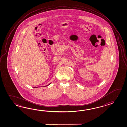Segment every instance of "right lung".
I'll list each match as a JSON object with an SVG mask.
<instances>
[{
  "label": "right lung",
  "instance_id": "obj_1",
  "mask_svg": "<svg viewBox=\"0 0 127 127\" xmlns=\"http://www.w3.org/2000/svg\"><path fill=\"white\" fill-rule=\"evenodd\" d=\"M47 86H48V85H47Z\"/></svg>",
  "mask_w": 127,
  "mask_h": 127
}]
</instances>
